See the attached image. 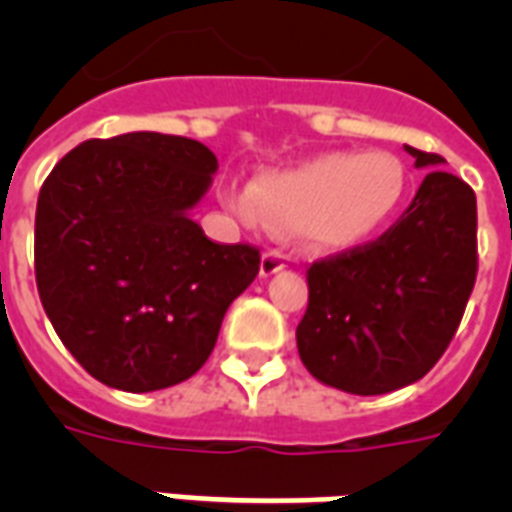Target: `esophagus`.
<instances>
[{
  "label": "esophagus",
  "instance_id": "esophagus-1",
  "mask_svg": "<svg viewBox=\"0 0 512 512\" xmlns=\"http://www.w3.org/2000/svg\"><path fill=\"white\" fill-rule=\"evenodd\" d=\"M287 268V255L279 252V249H268L260 260V276H273V273H279Z\"/></svg>",
  "mask_w": 512,
  "mask_h": 512
}]
</instances>
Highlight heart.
Instances as JSON below:
<instances>
[{
	"label": "heart",
	"mask_w": 512,
	"mask_h": 512,
	"mask_svg": "<svg viewBox=\"0 0 512 512\" xmlns=\"http://www.w3.org/2000/svg\"><path fill=\"white\" fill-rule=\"evenodd\" d=\"M406 193V167L388 151H329L265 170L225 201L247 223L297 231L313 249H353L393 220Z\"/></svg>",
	"instance_id": "obj_1"
}]
</instances>
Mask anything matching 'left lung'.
Instances as JSON below:
<instances>
[{
  "mask_svg": "<svg viewBox=\"0 0 512 512\" xmlns=\"http://www.w3.org/2000/svg\"><path fill=\"white\" fill-rule=\"evenodd\" d=\"M430 170L380 239L308 268L297 324L305 369L329 388L380 396L433 369L476 284V193L444 159L406 146Z\"/></svg>",
  "mask_w": 512,
  "mask_h": 512,
  "instance_id": "left-lung-1",
  "label": "left lung"
}]
</instances>
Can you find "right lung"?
I'll return each instance as SVG.
<instances>
[{
    "label": "right lung",
    "instance_id": "right-lung-1",
    "mask_svg": "<svg viewBox=\"0 0 512 512\" xmlns=\"http://www.w3.org/2000/svg\"><path fill=\"white\" fill-rule=\"evenodd\" d=\"M217 172L204 143L162 132L84 140L44 180L34 268L44 313L108 388L148 393L209 358L260 249L215 244L191 220Z\"/></svg>",
    "mask_w": 512,
    "mask_h": 512
}]
</instances>
